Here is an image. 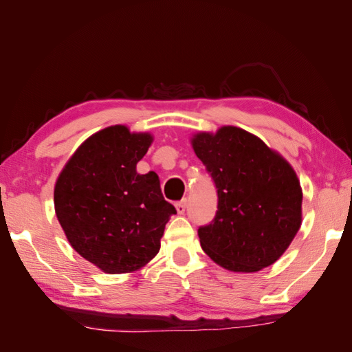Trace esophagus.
<instances>
[{
  "label": "esophagus",
  "mask_w": 352,
  "mask_h": 352,
  "mask_svg": "<svg viewBox=\"0 0 352 352\" xmlns=\"http://www.w3.org/2000/svg\"><path fill=\"white\" fill-rule=\"evenodd\" d=\"M176 211L177 214H184L185 210H186V199L185 201H180V202H176Z\"/></svg>",
  "instance_id": "obj_1"
}]
</instances>
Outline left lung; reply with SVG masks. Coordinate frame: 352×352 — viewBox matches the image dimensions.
<instances>
[{
	"label": "left lung",
	"mask_w": 352,
	"mask_h": 352,
	"mask_svg": "<svg viewBox=\"0 0 352 352\" xmlns=\"http://www.w3.org/2000/svg\"><path fill=\"white\" fill-rule=\"evenodd\" d=\"M190 145L219 197L214 220L198 229L204 252L235 273H254L278 261L302 223V189L294 167L236 126L197 132Z\"/></svg>",
	"instance_id": "left-lung-1"
}]
</instances>
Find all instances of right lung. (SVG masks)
Masks as SVG:
<instances>
[{
	"instance_id": "obj_1",
	"label": "right lung",
	"mask_w": 352,
	"mask_h": 352,
	"mask_svg": "<svg viewBox=\"0 0 352 352\" xmlns=\"http://www.w3.org/2000/svg\"><path fill=\"white\" fill-rule=\"evenodd\" d=\"M153 141L150 132L109 126L83 141L57 177L60 226L72 248L104 273L145 267L162 247L166 223L176 214L158 176L136 172Z\"/></svg>"
}]
</instances>
